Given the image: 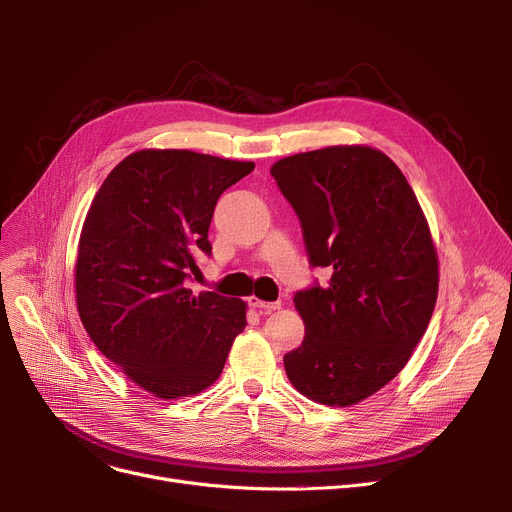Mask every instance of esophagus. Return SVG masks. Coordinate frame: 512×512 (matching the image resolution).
Returning <instances> with one entry per match:
<instances>
[{
  "instance_id": "obj_1",
  "label": "esophagus",
  "mask_w": 512,
  "mask_h": 512,
  "mask_svg": "<svg viewBox=\"0 0 512 512\" xmlns=\"http://www.w3.org/2000/svg\"><path fill=\"white\" fill-rule=\"evenodd\" d=\"M251 307H255L261 315H267V313H272V311H276V309H280L282 307V303L280 301H274V303H265V301H259V299H255V297H251Z\"/></svg>"
}]
</instances>
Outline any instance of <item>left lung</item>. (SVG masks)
<instances>
[{"label":"left lung","instance_id":"left-lung-1","mask_svg":"<svg viewBox=\"0 0 512 512\" xmlns=\"http://www.w3.org/2000/svg\"><path fill=\"white\" fill-rule=\"evenodd\" d=\"M272 176L301 222L309 265L332 274L294 294L305 340L284 355L286 375L321 405H355L396 378L432 319V234L407 178L378 149L290 155Z\"/></svg>","mask_w":512,"mask_h":512}]
</instances>
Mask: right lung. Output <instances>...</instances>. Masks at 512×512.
I'll return each mask as SVG.
<instances>
[{"label":"right lung","instance_id":"right-lung-1","mask_svg":"<svg viewBox=\"0 0 512 512\" xmlns=\"http://www.w3.org/2000/svg\"><path fill=\"white\" fill-rule=\"evenodd\" d=\"M253 161L184 149L128 155L97 191L76 259V305L99 351L159 398L199 394L220 378L247 305L188 280L211 255L207 230L228 186Z\"/></svg>","mask_w":512,"mask_h":512}]
</instances>
